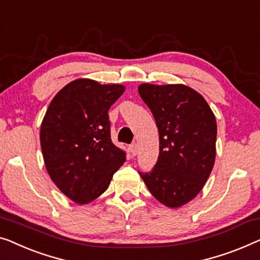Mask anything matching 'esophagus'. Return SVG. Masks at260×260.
Wrapping results in <instances>:
<instances>
[{
	"mask_svg": "<svg viewBox=\"0 0 260 260\" xmlns=\"http://www.w3.org/2000/svg\"><path fill=\"white\" fill-rule=\"evenodd\" d=\"M129 150L131 152V155L133 156H136L137 152H138V148H137V144L136 143H133V144L129 145Z\"/></svg>",
	"mask_w": 260,
	"mask_h": 260,
	"instance_id": "obj_1",
	"label": "esophagus"
}]
</instances>
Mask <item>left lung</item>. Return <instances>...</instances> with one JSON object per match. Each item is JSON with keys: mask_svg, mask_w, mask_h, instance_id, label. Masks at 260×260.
Wrapping results in <instances>:
<instances>
[{"mask_svg": "<svg viewBox=\"0 0 260 260\" xmlns=\"http://www.w3.org/2000/svg\"><path fill=\"white\" fill-rule=\"evenodd\" d=\"M159 134V156L150 172L138 174L151 194L169 208L194 198L211 174L217 123L201 93L183 84H141Z\"/></svg>", "mask_w": 260, "mask_h": 260, "instance_id": "left-lung-1", "label": "left lung"}]
</instances>
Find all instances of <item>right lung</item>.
I'll return each instance as SVG.
<instances>
[{
  "label": "right lung",
  "instance_id": "1",
  "mask_svg": "<svg viewBox=\"0 0 260 260\" xmlns=\"http://www.w3.org/2000/svg\"><path fill=\"white\" fill-rule=\"evenodd\" d=\"M124 90L121 84L73 81L52 99L44 116L40 139L47 171L78 204L100 197L125 161V151L111 141L108 115Z\"/></svg>",
  "mask_w": 260,
  "mask_h": 260
}]
</instances>
